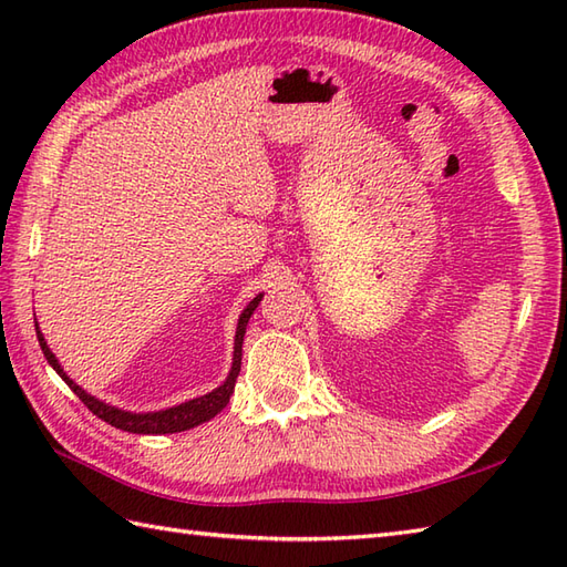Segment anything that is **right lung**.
Segmentation results:
<instances>
[{"mask_svg": "<svg viewBox=\"0 0 567 567\" xmlns=\"http://www.w3.org/2000/svg\"><path fill=\"white\" fill-rule=\"evenodd\" d=\"M260 299H262V295H258L256 299H252V302L244 309V315L238 317L236 343H234V365H231V372H228V378H226V382L221 384V388H216L209 394L197 396V400H189L185 404L163 409V412L134 414V412H124V409H116V406L106 404V402H100L97 396L87 394V392L80 388V384H75L65 375L63 368H60V363H58V358L53 355L51 348H48L43 333L39 331V323H35V336H39L41 351H43L48 363H51L58 375L68 382V388L80 396V400L84 402V406H87L92 414H97L102 421H106V424H112V426L122 429V431H128V433H177V431L195 429V426L204 424V421L214 419L228 404V400H231L234 388H236V378H238V372H240V351H244L246 327H248L250 315L260 305Z\"/></svg>", "mask_w": 567, "mask_h": 567, "instance_id": "right-lung-1", "label": "right lung"}]
</instances>
